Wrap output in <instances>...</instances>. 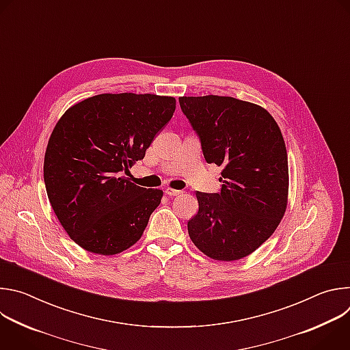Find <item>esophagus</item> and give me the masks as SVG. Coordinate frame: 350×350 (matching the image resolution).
Returning <instances> with one entry per match:
<instances>
[{
	"instance_id": "esophagus-1",
	"label": "esophagus",
	"mask_w": 350,
	"mask_h": 350,
	"mask_svg": "<svg viewBox=\"0 0 350 350\" xmlns=\"http://www.w3.org/2000/svg\"><path fill=\"white\" fill-rule=\"evenodd\" d=\"M165 192H166V195H169V196H176V195H180L183 191L181 189H174V188H166L165 189Z\"/></svg>"
}]
</instances>
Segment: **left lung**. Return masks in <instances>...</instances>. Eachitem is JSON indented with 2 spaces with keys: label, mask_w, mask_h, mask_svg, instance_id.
I'll use <instances>...</instances> for the list:
<instances>
[{
  "label": "left lung",
  "mask_w": 350,
  "mask_h": 350,
  "mask_svg": "<svg viewBox=\"0 0 350 350\" xmlns=\"http://www.w3.org/2000/svg\"><path fill=\"white\" fill-rule=\"evenodd\" d=\"M180 108L208 163L223 167L219 193L196 192L188 221L195 246L216 260H238L270 238L288 196V157L273 116L232 96H181Z\"/></svg>",
  "instance_id": "obj_1"
}]
</instances>
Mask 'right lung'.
<instances>
[{"instance_id": "1", "label": "right lung", "mask_w": 350, "mask_h": 350, "mask_svg": "<svg viewBox=\"0 0 350 350\" xmlns=\"http://www.w3.org/2000/svg\"><path fill=\"white\" fill-rule=\"evenodd\" d=\"M173 96L99 94L69 108L44 158V183L58 220L88 252L115 255L134 245L163 192L130 183L123 173L144 159L172 119Z\"/></svg>"}]
</instances>
